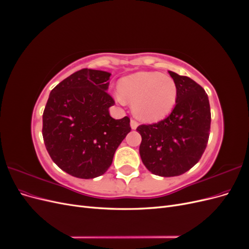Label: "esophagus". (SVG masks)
Segmentation results:
<instances>
[{"mask_svg": "<svg viewBox=\"0 0 249 249\" xmlns=\"http://www.w3.org/2000/svg\"><path fill=\"white\" fill-rule=\"evenodd\" d=\"M130 124H131L132 130H136L137 127H138V123L136 122V120H134V119H131V123H130Z\"/></svg>", "mask_w": 249, "mask_h": 249, "instance_id": "1", "label": "esophagus"}]
</instances>
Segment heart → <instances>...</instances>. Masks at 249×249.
Wrapping results in <instances>:
<instances>
[{"label":"heart","instance_id":"b5f03b06","mask_svg":"<svg viewBox=\"0 0 249 249\" xmlns=\"http://www.w3.org/2000/svg\"><path fill=\"white\" fill-rule=\"evenodd\" d=\"M120 103H133V111L145 122H158L175 108L178 86L167 74L158 71H140L127 76L118 85Z\"/></svg>","mask_w":249,"mask_h":249}]
</instances>
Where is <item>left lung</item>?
Masks as SVG:
<instances>
[{
  "instance_id": "left-lung-1",
  "label": "left lung",
  "mask_w": 249,
  "mask_h": 249,
  "mask_svg": "<svg viewBox=\"0 0 249 249\" xmlns=\"http://www.w3.org/2000/svg\"><path fill=\"white\" fill-rule=\"evenodd\" d=\"M178 86V100L161 122L137 127L139 154L156 176L177 177L192 168L207 147L211 126L209 97L192 79L168 71Z\"/></svg>"
}]
</instances>
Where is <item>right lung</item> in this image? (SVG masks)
<instances>
[{"label": "right lung", "instance_id": "1", "mask_svg": "<svg viewBox=\"0 0 249 249\" xmlns=\"http://www.w3.org/2000/svg\"><path fill=\"white\" fill-rule=\"evenodd\" d=\"M111 73L84 69L52 90L42 115V136L52 160L79 178H93L111 166L131 131L130 118L114 119L107 93Z\"/></svg>", "mask_w": 249, "mask_h": 249}]
</instances>
